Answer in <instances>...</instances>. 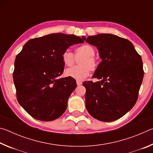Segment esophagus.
<instances>
[{"label":"esophagus","mask_w":153,"mask_h":153,"mask_svg":"<svg viewBox=\"0 0 153 153\" xmlns=\"http://www.w3.org/2000/svg\"><path fill=\"white\" fill-rule=\"evenodd\" d=\"M76 83H77V86H80V85H82V82H80V81H79V80H77V81H76Z\"/></svg>","instance_id":"34e87169"}]
</instances>
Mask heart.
<instances>
[{"instance_id": "1", "label": "heart", "mask_w": 153, "mask_h": 153, "mask_svg": "<svg viewBox=\"0 0 153 153\" xmlns=\"http://www.w3.org/2000/svg\"><path fill=\"white\" fill-rule=\"evenodd\" d=\"M94 48L88 44L77 47L75 50V55L69 50L65 51L62 55V60L67 66L74 65L76 63V59L82 58L79 61V66L66 69V76L79 81L86 78L90 75V71H94L97 67V61L94 57Z\"/></svg>"}]
</instances>
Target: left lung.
Returning <instances> with one entry per match:
<instances>
[{
    "instance_id": "8db88e82",
    "label": "left lung",
    "mask_w": 153,
    "mask_h": 153,
    "mask_svg": "<svg viewBox=\"0 0 153 153\" xmlns=\"http://www.w3.org/2000/svg\"><path fill=\"white\" fill-rule=\"evenodd\" d=\"M84 40L99 52L101 62L93 76L98 82H84L86 107L101 121H113L131 109L144 76L140 55L130 41L111 33L90 36Z\"/></svg>"
}]
</instances>
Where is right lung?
<instances>
[{
  "label": "right lung",
  "instance_id": "add662e5",
  "mask_svg": "<svg viewBox=\"0 0 153 153\" xmlns=\"http://www.w3.org/2000/svg\"><path fill=\"white\" fill-rule=\"evenodd\" d=\"M84 42L78 36L57 33L25 44L15 59L13 81L18 102L32 117L53 121L65 111L77 84L71 77H59L64 70L62 55L70 46Z\"/></svg>",
  "mask_w": 153,
  "mask_h": 153
}]
</instances>
